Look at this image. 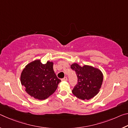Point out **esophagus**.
Returning a JSON list of instances; mask_svg holds the SVG:
<instances>
[{
    "label": "esophagus",
    "instance_id": "34e87169",
    "mask_svg": "<svg viewBox=\"0 0 128 128\" xmlns=\"http://www.w3.org/2000/svg\"><path fill=\"white\" fill-rule=\"evenodd\" d=\"M67 80H68L67 78H66V77H65L64 78L62 79V82H66V81H67Z\"/></svg>",
    "mask_w": 128,
    "mask_h": 128
}]
</instances>
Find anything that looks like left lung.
I'll use <instances>...</instances> for the list:
<instances>
[{"label":"left lung","instance_id":"left-lung-1","mask_svg":"<svg viewBox=\"0 0 128 128\" xmlns=\"http://www.w3.org/2000/svg\"><path fill=\"white\" fill-rule=\"evenodd\" d=\"M70 68L75 70L78 82L72 90L75 96L82 100H90L98 94L103 82L102 72L97 68L73 63Z\"/></svg>","mask_w":128,"mask_h":128}]
</instances>
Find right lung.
<instances>
[{
    "mask_svg": "<svg viewBox=\"0 0 128 128\" xmlns=\"http://www.w3.org/2000/svg\"><path fill=\"white\" fill-rule=\"evenodd\" d=\"M53 66L52 62L43 64L40 60H35L23 69L20 82L30 96L43 100L55 92L61 80L54 74Z\"/></svg>",
    "mask_w": 128,
    "mask_h": 128,
    "instance_id": "right-lung-1",
    "label": "right lung"
}]
</instances>
